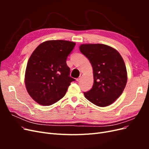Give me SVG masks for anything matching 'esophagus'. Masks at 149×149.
<instances>
[{
  "label": "esophagus",
  "instance_id": "esophagus-1",
  "mask_svg": "<svg viewBox=\"0 0 149 149\" xmlns=\"http://www.w3.org/2000/svg\"><path fill=\"white\" fill-rule=\"evenodd\" d=\"M82 74H80V75H79V78H78L77 79H76V81H79L81 79V78H82Z\"/></svg>",
  "mask_w": 149,
  "mask_h": 149
}]
</instances>
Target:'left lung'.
<instances>
[{"instance_id": "1", "label": "left lung", "mask_w": 149, "mask_h": 149, "mask_svg": "<svg viewBox=\"0 0 149 149\" xmlns=\"http://www.w3.org/2000/svg\"><path fill=\"white\" fill-rule=\"evenodd\" d=\"M79 50L88 58L93 70L94 84L85 97L97 106L113 103L123 93L127 81L125 63L119 53L104 44H83Z\"/></svg>"}]
</instances>
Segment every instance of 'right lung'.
Returning <instances> with one entry per match:
<instances>
[{
  "label": "right lung",
  "mask_w": 149,
  "mask_h": 149,
  "mask_svg": "<svg viewBox=\"0 0 149 149\" xmlns=\"http://www.w3.org/2000/svg\"><path fill=\"white\" fill-rule=\"evenodd\" d=\"M76 43L66 40H49L38 45L26 65L25 83L29 95L43 106H49L64 97L75 79L70 76L68 56Z\"/></svg>",
  "instance_id": "add662e5"
}]
</instances>
